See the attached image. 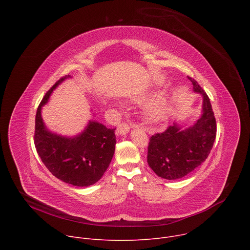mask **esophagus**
Returning a JSON list of instances; mask_svg holds the SVG:
<instances>
[{"label": "esophagus", "instance_id": "34e87169", "mask_svg": "<svg viewBox=\"0 0 250 250\" xmlns=\"http://www.w3.org/2000/svg\"><path fill=\"white\" fill-rule=\"evenodd\" d=\"M130 129V126L128 124L126 123H122L118 125V132L119 134H122V135H125V133H127Z\"/></svg>", "mask_w": 250, "mask_h": 250}]
</instances>
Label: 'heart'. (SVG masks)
<instances>
[{
    "label": "heart",
    "mask_w": 250,
    "mask_h": 250,
    "mask_svg": "<svg viewBox=\"0 0 250 250\" xmlns=\"http://www.w3.org/2000/svg\"><path fill=\"white\" fill-rule=\"evenodd\" d=\"M168 113L169 106L166 101L158 100L147 106L145 112V117L148 123L158 124L163 122L168 117Z\"/></svg>",
    "instance_id": "heart-1"
}]
</instances>
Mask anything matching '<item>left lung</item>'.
Wrapping results in <instances>:
<instances>
[{"mask_svg":"<svg viewBox=\"0 0 250 250\" xmlns=\"http://www.w3.org/2000/svg\"><path fill=\"white\" fill-rule=\"evenodd\" d=\"M194 92L203 96V114L196 124L184 130L177 124L150 137L147 163L155 174L167 180L186 176L208 156L217 134V123L206 92L189 77Z\"/></svg>","mask_w":250,"mask_h":250,"instance_id":"left-lung-1","label":"left lung"}]
</instances>
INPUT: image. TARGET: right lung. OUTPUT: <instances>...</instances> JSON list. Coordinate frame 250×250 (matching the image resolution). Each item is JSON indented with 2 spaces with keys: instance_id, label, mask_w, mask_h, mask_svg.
Segmentation results:
<instances>
[{
  "instance_id": "add662e5",
  "label": "right lung",
  "mask_w": 250,
  "mask_h": 250,
  "mask_svg": "<svg viewBox=\"0 0 250 250\" xmlns=\"http://www.w3.org/2000/svg\"><path fill=\"white\" fill-rule=\"evenodd\" d=\"M70 76L58 80L45 94L35 116L34 146L45 167L61 181L77 187L98 182L108 169L115 153L116 128L90 121L74 137L49 131L42 121V109L53 90Z\"/></svg>"
}]
</instances>
